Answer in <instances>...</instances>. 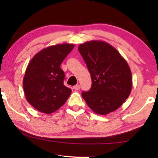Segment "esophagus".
<instances>
[{"mask_svg": "<svg viewBox=\"0 0 158 158\" xmlns=\"http://www.w3.org/2000/svg\"><path fill=\"white\" fill-rule=\"evenodd\" d=\"M73 88H74L75 90H78L80 88H81V85H80L79 84H77V85H75L74 87H73Z\"/></svg>", "mask_w": 158, "mask_h": 158, "instance_id": "esophagus-1", "label": "esophagus"}]
</instances>
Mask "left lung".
<instances>
[{
    "label": "left lung",
    "instance_id": "left-lung-1",
    "mask_svg": "<svg viewBox=\"0 0 158 158\" xmlns=\"http://www.w3.org/2000/svg\"><path fill=\"white\" fill-rule=\"evenodd\" d=\"M79 52L92 80L89 91L82 96L90 109L99 115L116 111L130 95L131 73L128 63L109 43L92 40L81 44Z\"/></svg>",
    "mask_w": 158,
    "mask_h": 158
}]
</instances>
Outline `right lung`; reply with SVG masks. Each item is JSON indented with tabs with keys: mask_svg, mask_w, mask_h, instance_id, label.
I'll list each match as a JSON object with an SVG mask.
<instances>
[{
	"mask_svg": "<svg viewBox=\"0 0 158 158\" xmlns=\"http://www.w3.org/2000/svg\"><path fill=\"white\" fill-rule=\"evenodd\" d=\"M74 48L63 43L49 46L36 53L28 64L23 79L26 99L39 111L52 114L66 102L70 88L64 85V73L60 64Z\"/></svg>",
	"mask_w": 158,
	"mask_h": 158,
	"instance_id": "right-lung-1",
	"label": "right lung"
}]
</instances>
